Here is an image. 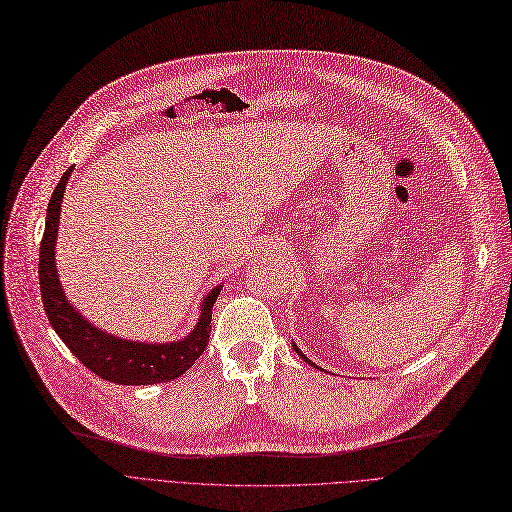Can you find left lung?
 Returning a JSON list of instances; mask_svg holds the SVG:
<instances>
[{
  "label": "left lung",
  "mask_w": 512,
  "mask_h": 512,
  "mask_svg": "<svg viewBox=\"0 0 512 512\" xmlns=\"http://www.w3.org/2000/svg\"><path fill=\"white\" fill-rule=\"evenodd\" d=\"M293 348H295V352H297V354H299V356H301V358H304V361H306V363H308V365H312V367H316V365H314V363H312V361H310V358H308V356H306V354H304V352H301V350H299V348H297V346H295V344H293Z\"/></svg>",
  "instance_id": "obj_1"
}]
</instances>
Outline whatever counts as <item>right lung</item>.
I'll return each mask as SVG.
<instances>
[{"label": "right lung", "mask_w": 512, "mask_h": 512, "mask_svg": "<svg viewBox=\"0 0 512 512\" xmlns=\"http://www.w3.org/2000/svg\"><path fill=\"white\" fill-rule=\"evenodd\" d=\"M71 177V168L65 170L59 185L54 187L46 211L44 238L40 244V289L42 304L52 329L65 346L75 354L78 361L92 373L113 384L124 386H147L170 382L183 375L202 356L208 337H211L213 306L221 293V285L215 287L202 301V312L194 331L179 342L170 344H143L130 342L111 333H105L75 310L59 282L54 263L56 234H59L61 202L65 196V185Z\"/></svg>", "instance_id": "1"}]
</instances>
